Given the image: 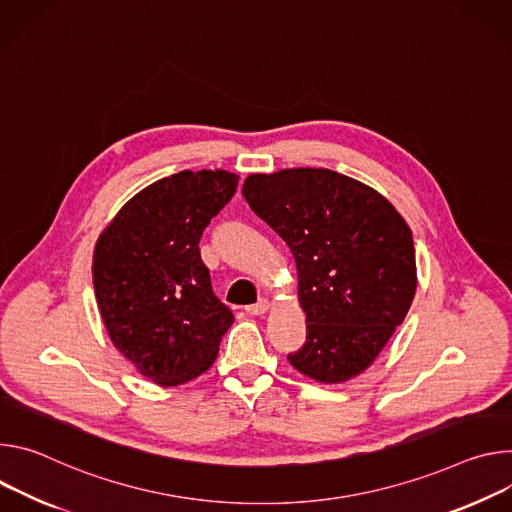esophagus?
Returning <instances> with one entry per match:
<instances>
[{"label":"esophagus","mask_w":512,"mask_h":512,"mask_svg":"<svg viewBox=\"0 0 512 512\" xmlns=\"http://www.w3.org/2000/svg\"><path fill=\"white\" fill-rule=\"evenodd\" d=\"M270 309V303L264 299V301H258L256 305H250V307H246V311L250 313V315H264L266 311Z\"/></svg>","instance_id":"1"}]
</instances>
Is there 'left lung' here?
<instances>
[{
    "label": "left lung",
    "instance_id": "left-lung-1",
    "mask_svg": "<svg viewBox=\"0 0 512 512\" xmlns=\"http://www.w3.org/2000/svg\"><path fill=\"white\" fill-rule=\"evenodd\" d=\"M242 193L297 264L307 342L289 362L321 384L356 378L411 309V227L384 195L329 168L256 173Z\"/></svg>",
    "mask_w": 512,
    "mask_h": 512
}]
</instances>
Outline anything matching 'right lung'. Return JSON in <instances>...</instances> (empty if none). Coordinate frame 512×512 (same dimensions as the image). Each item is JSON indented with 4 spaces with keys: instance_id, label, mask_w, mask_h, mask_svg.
<instances>
[{
    "instance_id": "right-lung-1",
    "label": "right lung",
    "mask_w": 512,
    "mask_h": 512,
    "mask_svg": "<svg viewBox=\"0 0 512 512\" xmlns=\"http://www.w3.org/2000/svg\"><path fill=\"white\" fill-rule=\"evenodd\" d=\"M238 181L221 168L164 177L136 193L97 238L93 287L111 344L158 386L209 370L234 323L211 291L199 240Z\"/></svg>"
}]
</instances>
